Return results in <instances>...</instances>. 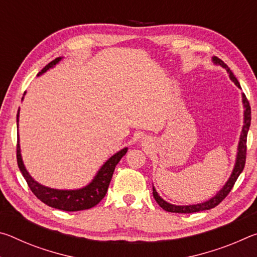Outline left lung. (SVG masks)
Returning a JSON list of instances; mask_svg holds the SVG:
<instances>
[{"label": "left lung", "instance_id": "1", "mask_svg": "<svg viewBox=\"0 0 257 257\" xmlns=\"http://www.w3.org/2000/svg\"><path fill=\"white\" fill-rule=\"evenodd\" d=\"M213 61H214L216 64L222 66L225 70L228 71L230 79H231L234 84L239 87V88H241L237 80V78L234 77L231 70H230L227 64H225L222 60H220L219 58L214 56V58H213ZM242 103H243V107H245V112H243V116H245V118H243V122H245V124H243V127H242V132L240 135V141H239L236 164H234V169L231 173V177L229 178L227 184L223 186V188L221 189L214 197L208 199L207 202L196 204V205H187V206H177V205H172V204H170V203H167L164 199H162L159 196L158 193H156V190L153 187V196L155 198V201L161 207L163 208L164 211L171 212V213H195V212H199V211L211 210V208L215 207L216 205H219V204L228 196V194L232 189L234 182H236L239 175H240L243 170V168H245V163H246V154H247L246 143H247V133H248V129L250 125V106H249L248 99H247L245 96V94H242Z\"/></svg>", "mask_w": 257, "mask_h": 257}]
</instances>
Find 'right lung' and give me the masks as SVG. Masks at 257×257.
I'll use <instances>...</instances> for the list:
<instances>
[{"mask_svg":"<svg viewBox=\"0 0 257 257\" xmlns=\"http://www.w3.org/2000/svg\"><path fill=\"white\" fill-rule=\"evenodd\" d=\"M61 58H56L55 60L51 61V62L42 69L41 72H38V76L44 73L50 68L54 67L56 63L59 62ZM19 110L18 115H17V121H19ZM127 147L123 150L119 151L118 153L111 156L105 163L103 164L101 170L97 172L96 177L94 180L90 182L88 186L84 187L81 189L77 190H58L52 189L49 187H44L41 184L35 181L29 173L26 170L25 165L23 163V159H21L20 154V146L19 141L17 143V162H18V167L20 169L21 173H23L24 178L27 181L28 187L30 190L33 191L35 196H36L40 201H42L46 205L51 207L58 208V210L68 211V212H75V211H81V210H88L102 201L104 196L106 195V191L110 185V181L112 179L113 172L116 164L119 163L121 158L127 153Z\"/></svg>","mask_w":257,"mask_h":257,"instance_id":"obj_1","label":"right lung"}]
</instances>
